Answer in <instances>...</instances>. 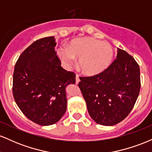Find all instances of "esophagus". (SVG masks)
Segmentation results:
<instances>
[{"label": "esophagus", "mask_w": 152, "mask_h": 152, "mask_svg": "<svg viewBox=\"0 0 152 152\" xmlns=\"http://www.w3.org/2000/svg\"><path fill=\"white\" fill-rule=\"evenodd\" d=\"M79 82H80V78H79V77H78V76L76 75V84L79 83Z\"/></svg>", "instance_id": "esophagus-1"}]
</instances>
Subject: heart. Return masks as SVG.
Here are the masks:
<instances>
[{"mask_svg":"<svg viewBox=\"0 0 152 152\" xmlns=\"http://www.w3.org/2000/svg\"><path fill=\"white\" fill-rule=\"evenodd\" d=\"M57 54L67 69L75 65V58H79L78 68L82 74L94 76L109 67L114 58V49L106 41L86 36L72 40L66 48H58Z\"/></svg>","mask_w":152,"mask_h":152,"instance_id":"obj_1","label":"heart"}]
</instances>
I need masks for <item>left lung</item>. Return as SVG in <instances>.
I'll list each match as a JSON object with an SVG mask.
<instances>
[{
	"label": "left lung",
	"instance_id": "left-lung-1",
	"mask_svg": "<svg viewBox=\"0 0 152 152\" xmlns=\"http://www.w3.org/2000/svg\"><path fill=\"white\" fill-rule=\"evenodd\" d=\"M78 87L92 119L103 126L123 121L133 109L140 91L139 66L125 50L101 74L80 77Z\"/></svg>",
	"mask_w": 152,
	"mask_h": 152
}]
</instances>
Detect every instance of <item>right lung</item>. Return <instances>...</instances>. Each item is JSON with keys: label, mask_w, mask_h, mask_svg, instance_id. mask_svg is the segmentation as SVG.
Wrapping results in <instances>:
<instances>
[{"label": "right lung", "mask_w": 152, "mask_h": 152, "mask_svg": "<svg viewBox=\"0 0 152 152\" xmlns=\"http://www.w3.org/2000/svg\"><path fill=\"white\" fill-rule=\"evenodd\" d=\"M54 36L41 38L19 56L13 76L15 102L23 114L41 126L57 123L67 107L66 87L74 73L64 70L54 48Z\"/></svg>", "instance_id": "add662e5"}]
</instances>
